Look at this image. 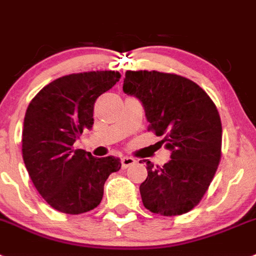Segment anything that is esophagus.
<instances>
[{
  "label": "esophagus",
  "instance_id": "obj_1",
  "mask_svg": "<svg viewBox=\"0 0 256 256\" xmlns=\"http://www.w3.org/2000/svg\"><path fill=\"white\" fill-rule=\"evenodd\" d=\"M135 162V160L132 157H124L121 160V164H122V168H128V166H131L132 164Z\"/></svg>",
  "mask_w": 256,
  "mask_h": 256
}]
</instances>
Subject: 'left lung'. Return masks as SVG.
<instances>
[{
    "label": "left lung",
    "instance_id": "left-lung-1",
    "mask_svg": "<svg viewBox=\"0 0 256 256\" xmlns=\"http://www.w3.org/2000/svg\"><path fill=\"white\" fill-rule=\"evenodd\" d=\"M124 91L143 103L148 131L164 138L158 143L171 150L164 166L144 161V208L164 216L186 214L208 192L222 158L216 106L196 82L174 73L128 70Z\"/></svg>",
    "mask_w": 256,
    "mask_h": 256
}]
</instances>
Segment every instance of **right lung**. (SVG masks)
I'll list each match as a JSON object with an SVG mask.
<instances>
[{"label":"right lung","mask_w":256,"mask_h":256,"mask_svg":"<svg viewBox=\"0 0 256 256\" xmlns=\"http://www.w3.org/2000/svg\"><path fill=\"white\" fill-rule=\"evenodd\" d=\"M121 78L114 70L72 73L54 80L26 108L22 153L42 198L55 210L77 215L100 204L104 183L121 168L112 156L95 158L74 150V142L94 125V104Z\"/></svg>","instance_id":"add662e5"}]
</instances>
